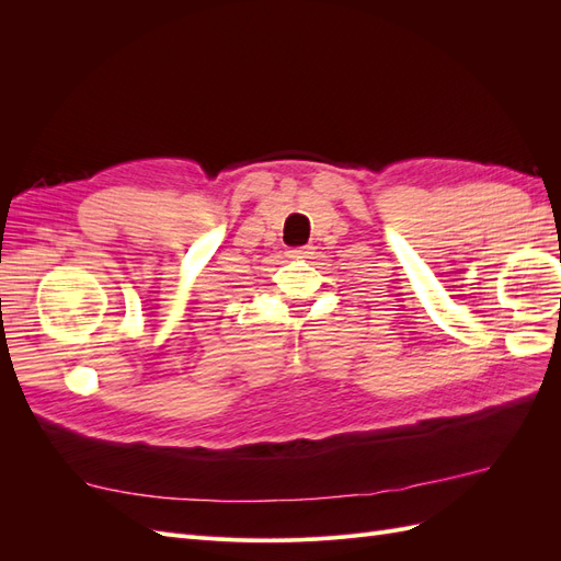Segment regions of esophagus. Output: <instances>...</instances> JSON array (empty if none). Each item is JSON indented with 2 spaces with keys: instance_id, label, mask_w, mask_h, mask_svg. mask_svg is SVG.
<instances>
[{
  "instance_id": "esophagus-1",
  "label": "esophagus",
  "mask_w": 561,
  "mask_h": 561,
  "mask_svg": "<svg viewBox=\"0 0 561 561\" xmlns=\"http://www.w3.org/2000/svg\"><path fill=\"white\" fill-rule=\"evenodd\" d=\"M311 254H313V248H311V245H301V248L287 250V257H290V260H309Z\"/></svg>"
}]
</instances>
